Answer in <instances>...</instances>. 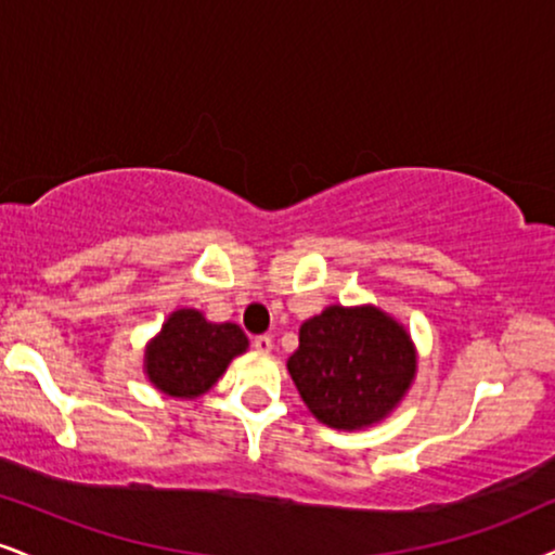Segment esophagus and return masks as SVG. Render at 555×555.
<instances>
[{
  "label": "esophagus",
  "mask_w": 555,
  "mask_h": 555,
  "mask_svg": "<svg viewBox=\"0 0 555 555\" xmlns=\"http://www.w3.org/2000/svg\"><path fill=\"white\" fill-rule=\"evenodd\" d=\"M251 347H255L257 352H270L272 350V337H267V334H257V337L251 339Z\"/></svg>",
  "instance_id": "esophagus-1"
}]
</instances>
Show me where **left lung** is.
Returning <instances> with one entry per match:
<instances>
[{
  "instance_id": "1",
  "label": "left lung",
  "mask_w": 555,
  "mask_h": 555,
  "mask_svg": "<svg viewBox=\"0 0 555 555\" xmlns=\"http://www.w3.org/2000/svg\"><path fill=\"white\" fill-rule=\"evenodd\" d=\"M288 373L319 422L360 429L386 416L416 373L412 339L391 317L330 306L300 326Z\"/></svg>"
}]
</instances>
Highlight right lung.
Segmentation results:
<instances>
[{"label":"right lung","instance_id":"right-lung-1","mask_svg":"<svg viewBox=\"0 0 555 555\" xmlns=\"http://www.w3.org/2000/svg\"><path fill=\"white\" fill-rule=\"evenodd\" d=\"M236 324H210L201 311L182 309L169 317L146 350V373L159 391L195 399L221 378L231 360L246 350Z\"/></svg>","mask_w":555,"mask_h":555}]
</instances>
